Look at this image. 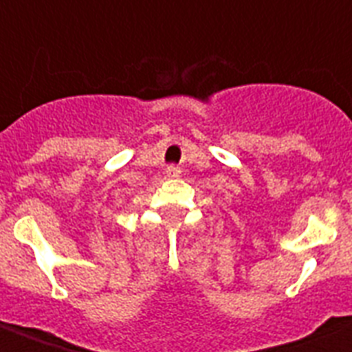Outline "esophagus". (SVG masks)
Masks as SVG:
<instances>
[{"label":"esophagus","mask_w":352,"mask_h":352,"mask_svg":"<svg viewBox=\"0 0 352 352\" xmlns=\"http://www.w3.org/2000/svg\"><path fill=\"white\" fill-rule=\"evenodd\" d=\"M179 175H181V169L177 166H169L166 169V177H169V179H177Z\"/></svg>","instance_id":"esophagus-1"}]
</instances>
